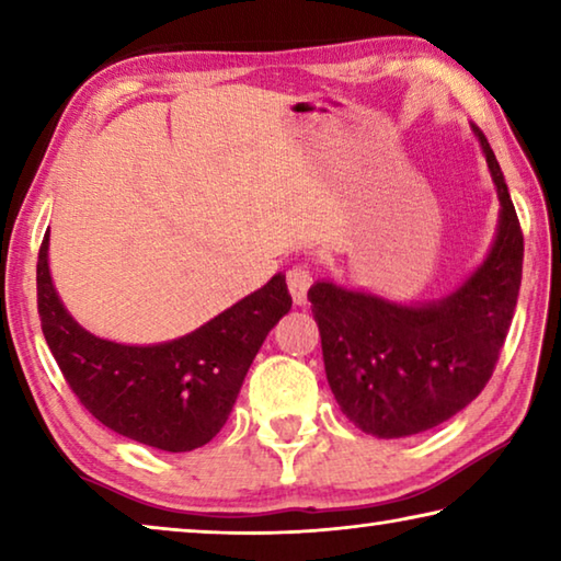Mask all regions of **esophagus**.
Wrapping results in <instances>:
<instances>
[{
    "label": "esophagus",
    "mask_w": 561,
    "mask_h": 561,
    "mask_svg": "<svg viewBox=\"0 0 561 561\" xmlns=\"http://www.w3.org/2000/svg\"><path fill=\"white\" fill-rule=\"evenodd\" d=\"M311 270L307 267V264H294V267H289L287 272V287H289V294L291 299L297 304H307V291L311 287Z\"/></svg>",
    "instance_id": "obj_1"
}]
</instances>
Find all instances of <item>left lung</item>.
Listing matches in <instances>:
<instances>
[{
  "label": "left lung",
  "mask_w": 561,
  "mask_h": 561,
  "mask_svg": "<svg viewBox=\"0 0 561 561\" xmlns=\"http://www.w3.org/2000/svg\"><path fill=\"white\" fill-rule=\"evenodd\" d=\"M497 185L500 230L488 260L458 291L403 307L317 282L309 289L327 381L351 423L405 438L448 421L488 386L515 317L525 237L485 133L472 126Z\"/></svg>",
  "instance_id": "left-lung-1"
}]
</instances>
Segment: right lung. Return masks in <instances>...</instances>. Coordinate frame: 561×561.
Listing matches in <instances>:
<instances>
[{
	"label": "right lung",
	"mask_w": 561,
	"mask_h": 561,
	"mask_svg": "<svg viewBox=\"0 0 561 561\" xmlns=\"http://www.w3.org/2000/svg\"><path fill=\"white\" fill-rule=\"evenodd\" d=\"M49 232L36 262V307L46 344L81 405L106 428L150 448L187 453L230 417L247 371L291 309L282 274L193 334L158 346H123L81 329L51 284Z\"/></svg>",
	"instance_id": "obj_1"
}]
</instances>
